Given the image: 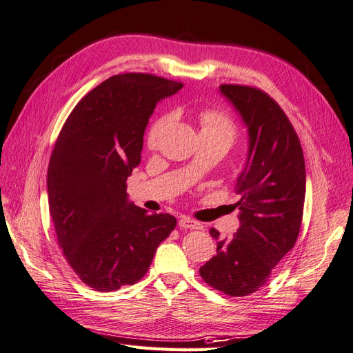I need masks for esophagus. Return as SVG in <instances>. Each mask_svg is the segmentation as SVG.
<instances>
[{"mask_svg": "<svg viewBox=\"0 0 353 353\" xmlns=\"http://www.w3.org/2000/svg\"><path fill=\"white\" fill-rule=\"evenodd\" d=\"M178 225H179V228H183V229H202V225L199 221H196V220H193L190 217H185V216L179 217Z\"/></svg>", "mask_w": 353, "mask_h": 353, "instance_id": "1", "label": "esophagus"}]
</instances>
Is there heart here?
I'll use <instances>...</instances> for the list:
<instances>
[{
    "label": "heart",
    "instance_id": "1",
    "mask_svg": "<svg viewBox=\"0 0 353 353\" xmlns=\"http://www.w3.org/2000/svg\"><path fill=\"white\" fill-rule=\"evenodd\" d=\"M168 117L159 118L156 123L152 124L148 132V145L150 147H156L159 142V137L168 123ZM201 127L202 133H216L220 136H225L232 142L235 139L236 128L234 123L230 121V118L225 114H221L219 110H206L201 115Z\"/></svg>",
    "mask_w": 353,
    "mask_h": 353
}]
</instances>
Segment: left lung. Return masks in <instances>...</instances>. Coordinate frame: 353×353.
<instances>
[{
    "label": "left lung",
    "instance_id": "1",
    "mask_svg": "<svg viewBox=\"0 0 353 353\" xmlns=\"http://www.w3.org/2000/svg\"><path fill=\"white\" fill-rule=\"evenodd\" d=\"M221 96L241 117L248 134L245 166L235 192L239 228L220 241L217 254L201 266V277L230 296H245L268 281L281 257L295 245L305 199V163L285 112L263 91L220 85Z\"/></svg>",
    "mask_w": 353,
    "mask_h": 353
}]
</instances>
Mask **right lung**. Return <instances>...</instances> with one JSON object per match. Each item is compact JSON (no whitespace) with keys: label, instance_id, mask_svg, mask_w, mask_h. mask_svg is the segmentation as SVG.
Returning <instances> with one entry per match:
<instances>
[{"label":"right lung","instance_id":"obj_1","mask_svg":"<svg viewBox=\"0 0 353 353\" xmlns=\"http://www.w3.org/2000/svg\"><path fill=\"white\" fill-rule=\"evenodd\" d=\"M181 88L145 73L112 76L77 103L58 136L49 212L68 265L94 290L139 281L176 226L170 214H148L128 201L127 178L141 163L154 108Z\"/></svg>","mask_w":353,"mask_h":353}]
</instances>
